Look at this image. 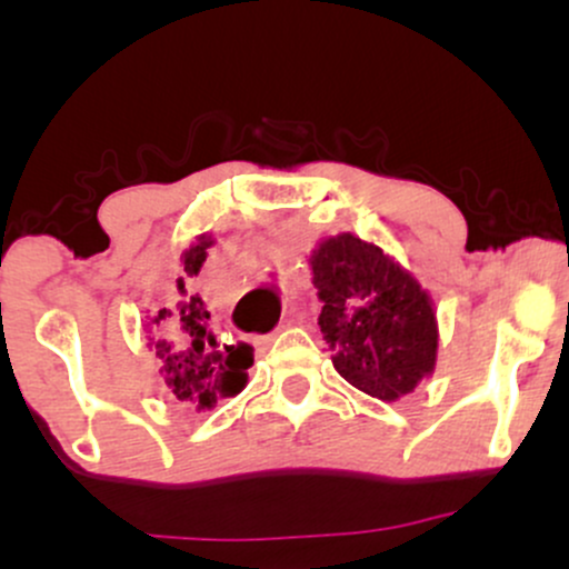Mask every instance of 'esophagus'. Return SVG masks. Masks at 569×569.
Returning <instances> with one entry per match:
<instances>
[{
  "instance_id": "1",
  "label": "esophagus",
  "mask_w": 569,
  "mask_h": 569,
  "mask_svg": "<svg viewBox=\"0 0 569 569\" xmlns=\"http://www.w3.org/2000/svg\"><path fill=\"white\" fill-rule=\"evenodd\" d=\"M270 342H272V337H257L259 348H267V345H270Z\"/></svg>"
}]
</instances>
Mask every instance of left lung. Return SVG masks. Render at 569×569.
<instances>
[{
    "label": "left lung",
    "mask_w": 569,
    "mask_h": 569,
    "mask_svg": "<svg viewBox=\"0 0 569 569\" xmlns=\"http://www.w3.org/2000/svg\"><path fill=\"white\" fill-rule=\"evenodd\" d=\"M318 326L352 388L398 401L433 375L439 323L428 291L380 246L342 232L310 253Z\"/></svg>",
    "instance_id": "8db88e82"
}]
</instances>
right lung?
<instances>
[{
  "mask_svg": "<svg viewBox=\"0 0 569 569\" xmlns=\"http://www.w3.org/2000/svg\"><path fill=\"white\" fill-rule=\"evenodd\" d=\"M211 234H198L181 253V276L176 278V293L166 307L147 318L149 348L160 358V382L166 393L194 409H213L221 398L238 396L248 382V367L253 363L251 345H224L211 329V312L200 293L192 289Z\"/></svg>",
  "mask_w": 569,
  "mask_h": 569,
  "instance_id": "add662e5",
  "label": "right lung"
}]
</instances>
